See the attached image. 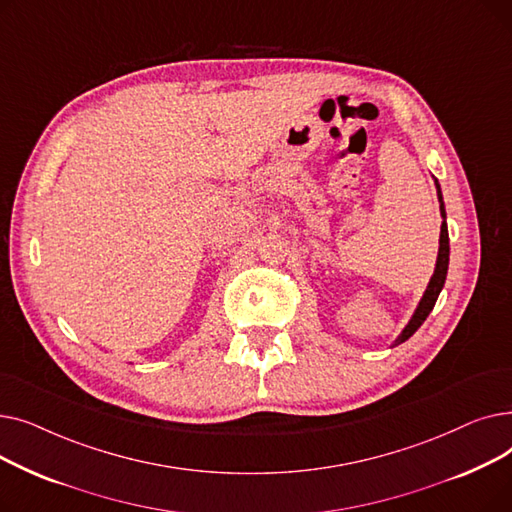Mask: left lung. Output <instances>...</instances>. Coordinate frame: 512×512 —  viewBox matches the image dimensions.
Returning a JSON list of instances; mask_svg holds the SVG:
<instances>
[{
  "mask_svg": "<svg viewBox=\"0 0 512 512\" xmlns=\"http://www.w3.org/2000/svg\"><path fill=\"white\" fill-rule=\"evenodd\" d=\"M436 186H438L440 211H442V218H444V222H442V232H440V251H438L436 270H434V276H432V280H429V286H427V290H425V294H423V299H421V303H419V307H417L415 315L411 317L409 326H407L405 330H402V334L398 336L396 344H400V342L409 340V338H411V336H413V334L419 330V326H421L423 321L427 319V315L432 313V309H434V305H436V301H438V294H440V290H442V286H444V280H446V272H448V255H450V245H448L446 211H444V203H442V193H440V184H438V180H436Z\"/></svg>",
  "mask_w": 512,
  "mask_h": 512,
  "instance_id": "1",
  "label": "left lung"
}]
</instances>
